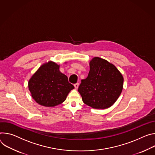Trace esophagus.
<instances>
[{"instance_id":"34e87169","label":"esophagus","mask_w":155,"mask_h":155,"mask_svg":"<svg viewBox=\"0 0 155 155\" xmlns=\"http://www.w3.org/2000/svg\"><path fill=\"white\" fill-rule=\"evenodd\" d=\"M74 87H75L76 89H78V87H79V83L74 84Z\"/></svg>"}]
</instances>
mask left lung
Segmentation results:
<instances>
[{"mask_svg": "<svg viewBox=\"0 0 155 155\" xmlns=\"http://www.w3.org/2000/svg\"><path fill=\"white\" fill-rule=\"evenodd\" d=\"M124 79L115 66L99 57L90 62L86 79L78 88L82 101L93 108L106 109L112 106L121 94Z\"/></svg>", "mask_w": 155, "mask_h": 155, "instance_id": "left-lung-1", "label": "left lung"}]
</instances>
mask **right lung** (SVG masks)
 Returning <instances> with one entry per match:
<instances>
[{
  "mask_svg": "<svg viewBox=\"0 0 155 155\" xmlns=\"http://www.w3.org/2000/svg\"><path fill=\"white\" fill-rule=\"evenodd\" d=\"M32 98L45 107H54L63 102L73 85L59 71V66L48 62L41 66L28 82Z\"/></svg>",
  "mask_w": 155,
  "mask_h": 155,
  "instance_id": "1",
  "label": "right lung"
}]
</instances>
